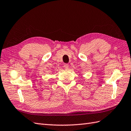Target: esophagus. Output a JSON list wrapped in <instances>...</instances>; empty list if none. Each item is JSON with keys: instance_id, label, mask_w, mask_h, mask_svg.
<instances>
[{"instance_id": "1", "label": "esophagus", "mask_w": 131, "mask_h": 131, "mask_svg": "<svg viewBox=\"0 0 131 131\" xmlns=\"http://www.w3.org/2000/svg\"><path fill=\"white\" fill-rule=\"evenodd\" d=\"M64 68L66 70H68L69 69V64H68V63H65L64 65Z\"/></svg>"}]
</instances>
